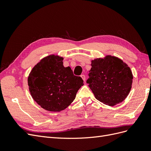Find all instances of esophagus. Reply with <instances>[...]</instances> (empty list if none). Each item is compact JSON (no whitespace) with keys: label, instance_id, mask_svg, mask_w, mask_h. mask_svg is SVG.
I'll return each instance as SVG.
<instances>
[{"label":"esophagus","instance_id":"1","mask_svg":"<svg viewBox=\"0 0 151 151\" xmlns=\"http://www.w3.org/2000/svg\"><path fill=\"white\" fill-rule=\"evenodd\" d=\"M81 78L83 79V80L84 81H85V80H86V77H85V76H84V75H81Z\"/></svg>","mask_w":151,"mask_h":151}]
</instances>
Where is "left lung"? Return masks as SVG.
Instances as JSON below:
<instances>
[{"mask_svg": "<svg viewBox=\"0 0 151 151\" xmlns=\"http://www.w3.org/2000/svg\"><path fill=\"white\" fill-rule=\"evenodd\" d=\"M87 80L96 99L109 106L122 102L132 88L133 75L130 68L115 56L106 55L91 60Z\"/></svg>", "mask_w": 151, "mask_h": 151, "instance_id": "left-lung-1", "label": "left lung"}]
</instances>
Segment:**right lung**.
I'll return each mask as SVG.
<instances>
[{"label": "right lung", "mask_w": 151, "mask_h": 151, "mask_svg": "<svg viewBox=\"0 0 151 151\" xmlns=\"http://www.w3.org/2000/svg\"><path fill=\"white\" fill-rule=\"evenodd\" d=\"M63 58L50 55L34 66L28 77L32 98L42 108L58 112L75 99L83 80L76 76L70 67L63 65Z\"/></svg>", "instance_id": "1"}]
</instances>
